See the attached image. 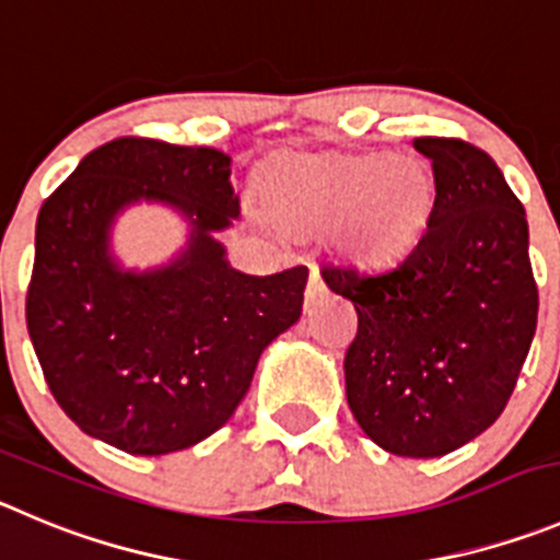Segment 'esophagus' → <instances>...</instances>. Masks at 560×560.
<instances>
[{"label": "esophagus", "instance_id": "1", "mask_svg": "<svg viewBox=\"0 0 560 560\" xmlns=\"http://www.w3.org/2000/svg\"><path fill=\"white\" fill-rule=\"evenodd\" d=\"M326 298V284H323V279L317 276V270L312 268L310 273V281H306V310H312V306H317Z\"/></svg>", "mask_w": 560, "mask_h": 560}]
</instances>
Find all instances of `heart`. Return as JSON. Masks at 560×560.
Masks as SVG:
<instances>
[{"instance_id": "obj_1", "label": "heart", "mask_w": 560, "mask_h": 560, "mask_svg": "<svg viewBox=\"0 0 560 560\" xmlns=\"http://www.w3.org/2000/svg\"><path fill=\"white\" fill-rule=\"evenodd\" d=\"M265 192L281 226L310 232L339 223L342 248L357 262L386 265L425 234L436 176L415 154L328 151L281 160Z\"/></svg>"}]
</instances>
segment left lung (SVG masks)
<instances>
[{"instance_id": "obj_1", "label": "left lung", "mask_w": 560, "mask_h": 560, "mask_svg": "<svg viewBox=\"0 0 560 560\" xmlns=\"http://www.w3.org/2000/svg\"><path fill=\"white\" fill-rule=\"evenodd\" d=\"M436 201L425 234L386 270L320 265L353 301L345 395L386 453L445 456L503 415L530 351L539 287L525 207L494 160L462 138H415Z\"/></svg>"}]
</instances>
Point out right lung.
I'll use <instances>...</instances> for the list:
<instances>
[{
    "instance_id": "right-lung-1",
    "label": "right lung",
    "mask_w": 560,
    "mask_h": 560,
    "mask_svg": "<svg viewBox=\"0 0 560 560\" xmlns=\"http://www.w3.org/2000/svg\"><path fill=\"white\" fill-rule=\"evenodd\" d=\"M229 154L118 138L98 145L38 212L27 331L57 406L132 456L185 451L226 425L262 351L304 310L310 270L237 273L212 232L240 215ZM140 197L179 206L191 248L151 275L108 259L114 212Z\"/></svg>"
}]
</instances>
